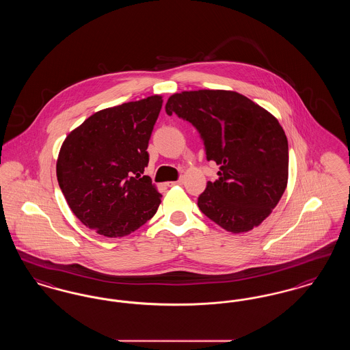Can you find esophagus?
I'll use <instances>...</instances> for the list:
<instances>
[{
	"mask_svg": "<svg viewBox=\"0 0 350 350\" xmlns=\"http://www.w3.org/2000/svg\"><path fill=\"white\" fill-rule=\"evenodd\" d=\"M183 178H180L178 181H172V183H167V186H174V185H183Z\"/></svg>",
	"mask_w": 350,
	"mask_h": 350,
	"instance_id": "34e87169",
	"label": "esophagus"
}]
</instances>
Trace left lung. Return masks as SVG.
<instances>
[{
	"label": "left lung",
	"instance_id": "obj_1",
	"mask_svg": "<svg viewBox=\"0 0 350 350\" xmlns=\"http://www.w3.org/2000/svg\"><path fill=\"white\" fill-rule=\"evenodd\" d=\"M203 139L206 157L219 165L198 198L200 211L232 233L260 226L278 204L288 178V144L278 119L232 90L174 93L165 105Z\"/></svg>",
	"mask_w": 350,
	"mask_h": 350
}]
</instances>
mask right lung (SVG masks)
<instances>
[{"mask_svg":"<svg viewBox=\"0 0 350 350\" xmlns=\"http://www.w3.org/2000/svg\"><path fill=\"white\" fill-rule=\"evenodd\" d=\"M161 96L107 107L68 133L56 161L59 186L83 226L123 237L153 217L161 194L148 176V142Z\"/></svg>","mask_w":350,"mask_h":350,"instance_id":"1","label":"right lung"}]
</instances>
